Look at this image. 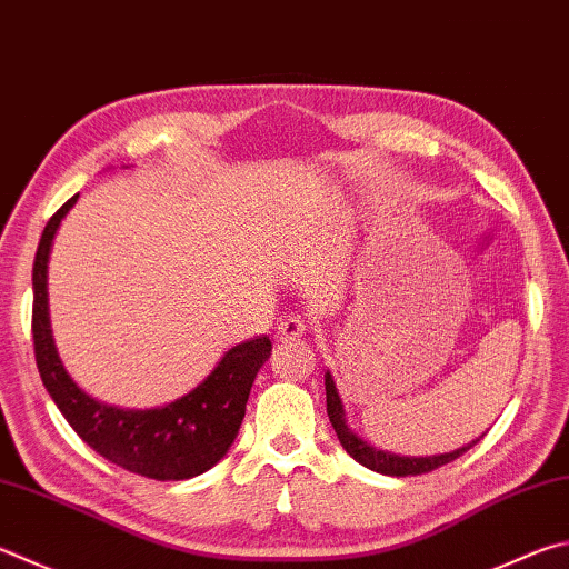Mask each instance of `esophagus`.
I'll return each mask as SVG.
<instances>
[{
	"mask_svg": "<svg viewBox=\"0 0 569 569\" xmlns=\"http://www.w3.org/2000/svg\"><path fill=\"white\" fill-rule=\"evenodd\" d=\"M306 330H308V323H306V320H303L301 316H296V313L278 318V323H276L278 338H286V340L301 338V336L306 333Z\"/></svg>",
	"mask_w": 569,
	"mask_h": 569,
	"instance_id": "34e87169",
	"label": "esophagus"
}]
</instances>
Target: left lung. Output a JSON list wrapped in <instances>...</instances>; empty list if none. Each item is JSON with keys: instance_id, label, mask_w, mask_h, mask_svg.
Instances as JSON below:
<instances>
[{"instance_id": "1", "label": "left lung", "mask_w": 569, "mask_h": 569, "mask_svg": "<svg viewBox=\"0 0 569 569\" xmlns=\"http://www.w3.org/2000/svg\"><path fill=\"white\" fill-rule=\"evenodd\" d=\"M326 410H328V418H330V426H333L336 436L340 440V446L346 448V452L353 460H358L360 465H366L368 470H376L380 475H392V478H406V475H426L442 468V465H448L452 460H458L460 456H465L475 442H468V446H462L452 452H442V456H428V458H406V456H392V452L386 450H378L373 446H368L366 440H360L353 430L346 426V412L343 406H340V398H338V390L333 378L330 373H326Z\"/></svg>"}]
</instances>
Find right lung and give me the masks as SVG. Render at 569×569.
I'll use <instances>...</instances> for the list:
<instances>
[{
	"instance_id": "obj_1",
	"label": "right lung",
	"mask_w": 569,
	"mask_h": 569,
	"mask_svg": "<svg viewBox=\"0 0 569 569\" xmlns=\"http://www.w3.org/2000/svg\"><path fill=\"white\" fill-rule=\"evenodd\" d=\"M77 199L79 196H71L47 221L34 256L32 336L41 383L77 436L101 458L151 480L196 478L213 468L239 436L246 400L258 368L271 356V340L268 336H256L233 346L201 386L163 408L123 410L87 396L61 366L47 308L51 239Z\"/></svg>"
}]
</instances>
